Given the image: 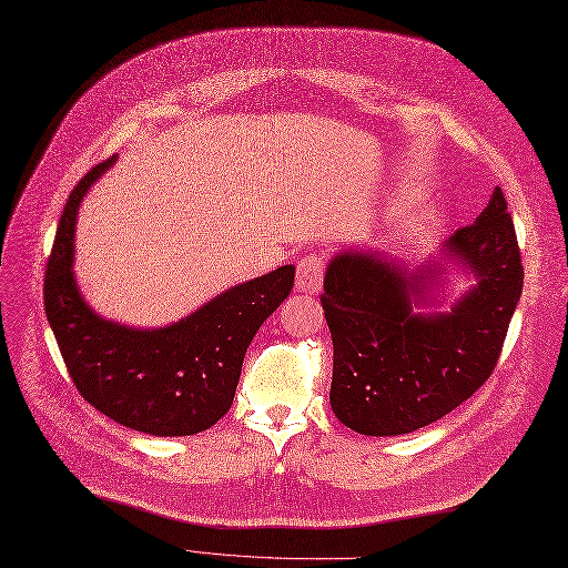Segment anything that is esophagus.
I'll list each match as a JSON object with an SVG mask.
<instances>
[{
    "label": "esophagus",
    "mask_w": 568,
    "mask_h": 568,
    "mask_svg": "<svg viewBox=\"0 0 568 568\" xmlns=\"http://www.w3.org/2000/svg\"><path fill=\"white\" fill-rule=\"evenodd\" d=\"M324 278V257L320 253H311L300 260L296 264V290L315 294L322 287Z\"/></svg>",
    "instance_id": "esophagus-1"
}]
</instances>
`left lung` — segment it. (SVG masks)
<instances>
[{"mask_svg": "<svg viewBox=\"0 0 568 568\" xmlns=\"http://www.w3.org/2000/svg\"><path fill=\"white\" fill-rule=\"evenodd\" d=\"M476 278L452 313L419 315L442 264H403L375 251H343L320 296L334 341L329 403L347 428L392 437L424 428L465 403L490 377L523 292L516 227L497 186L471 225L444 242Z\"/></svg>", "mask_w": 568, "mask_h": 568, "instance_id": "left-lung-1", "label": "left lung"}]
</instances>
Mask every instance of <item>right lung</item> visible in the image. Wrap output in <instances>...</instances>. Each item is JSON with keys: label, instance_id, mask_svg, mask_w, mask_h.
I'll list each match as a JSON object with an SVG mask.
<instances>
[{"label": "right lung", "instance_id": "1", "mask_svg": "<svg viewBox=\"0 0 568 568\" xmlns=\"http://www.w3.org/2000/svg\"><path fill=\"white\" fill-rule=\"evenodd\" d=\"M114 161L94 165L69 195L45 264V315L89 405L140 433L195 435L230 409L246 349L262 322L287 300L294 266L234 285L161 329H131L99 317L73 276L75 219L84 193Z\"/></svg>", "mask_w": 568, "mask_h": 568}]
</instances>
